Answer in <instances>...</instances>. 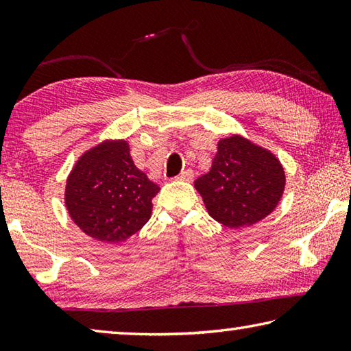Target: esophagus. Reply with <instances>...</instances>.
Masks as SVG:
<instances>
[{
	"label": "esophagus",
	"instance_id": "34e87169",
	"mask_svg": "<svg viewBox=\"0 0 351 351\" xmlns=\"http://www.w3.org/2000/svg\"><path fill=\"white\" fill-rule=\"evenodd\" d=\"M176 180H180V181H192L193 180V170H190V169H187V170H184V171H181L180 175L176 176Z\"/></svg>",
	"mask_w": 351,
	"mask_h": 351
}]
</instances>
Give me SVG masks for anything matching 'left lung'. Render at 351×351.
<instances>
[{
	"mask_svg": "<svg viewBox=\"0 0 351 351\" xmlns=\"http://www.w3.org/2000/svg\"><path fill=\"white\" fill-rule=\"evenodd\" d=\"M209 215L226 228L252 226L276 209L285 189L278 159L239 134L218 142L209 173L195 181Z\"/></svg>",
	"mask_w": 351,
	"mask_h": 351,
	"instance_id": "obj_1",
	"label": "left lung"
}]
</instances>
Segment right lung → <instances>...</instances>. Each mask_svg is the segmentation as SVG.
Instances as JSON below:
<instances>
[{
	"label": "right lung",
	"mask_w": 351,
	"mask_h": 351,
	"mask_svg": "<svg viewBox=\"0 0 351 351\" xmlns=\"http://www.w3.org/2000/svg\"><path fill=\"white\" fill-rule=\"evenodd\" d=\"M159 186L136 167L125 141L88 150L68 176L64 203L73 221L99 241L119 243L152 217Z\"/></svg>",
	"instance_id": "1"
}]
</instances>
